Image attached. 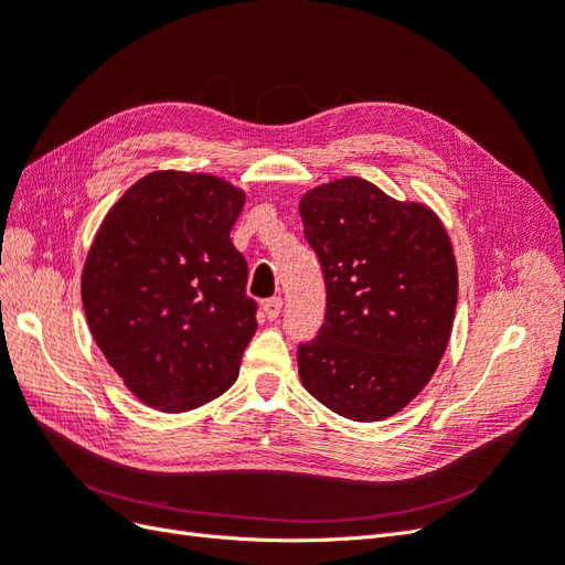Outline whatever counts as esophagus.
<instances>
[{
    "mask_svg": "<svg viewBox=\"0 0 565 565\" xmlns=\"http://www.w3.org/2000/svg\"><path fill=\"white\" fill-rule=\"evenodd\" d=\"M281 298L277 296V298H269V300H265L263 302V312H265V317L269 319V321H277L279 319V315H281Z\"/></svg>",
    "mask_w": 565,
    "mask_h": 565,
    "instance_id": "1",
    "label": "esophagus"
}]
</instances>
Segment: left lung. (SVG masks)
Returning <instances> with one entry per match:
<instances>
[{"instance_id":"8db88e82","label":"left lung","mask_w":565,"mask_h":565,"mask_svg":"<svg viewBox=\"0 0 565 565\" xmlns=\"http://www.w3.org/2000/svg\"><path fill=\"white\" fill-rule=\"evenodd\" d=\"M300 215L326 281L323 326L298 348L302 385L348 420H385L448 348L458 305L448 232L429 206L354 175L309 190Z\"/></svg>"}]
</instances>
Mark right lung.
I'll return each instance as SVG.
<instances>
[{
  "instance_id": "obj_1",
  "label": "right lung",
  "mask_w": 565,
  "mask_h": 565,
  "mask_svg": "<svg viewBox=\"0 0 565 565\" xmlns=\"http://www.w3.org/2000/svg\"><path fill=\"white\" fill-rule=\"evenodd\" d=\"M246 194L209 173L154 171L107 211L82 271L90 335L142 404L163 413L227 392L258 329L230 232Z\"/></svg>"
}]
</instances>
